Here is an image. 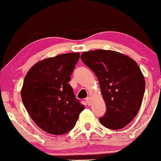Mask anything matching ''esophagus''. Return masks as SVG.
Here are the masks:
<instances>
[{
    "label": "esophagus",
    "instance_id": "obj_1",
    "mask_svg": "<svg viewBox=\"0 0 161 161\" xmlns=\"http://www.w3.org/2000/svg\"><path fill=\"white\" fill-rule=\"evenodd\" d=\"M86 103H87V105H90V104H91V99H90V97L86 98Z\"/></svg>",
    "mask_w": 161,
    "mask_h": 161
}]
</instances>
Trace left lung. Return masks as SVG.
Masks as SVG:
<instances>
[{"mask_svg":"<svg viewBox=\"0 0 161 161\" xmlns=\"http://www.w3.org/2000/svg\"><path fill=\"white\" fill-rule=\"evenodd\" d=\"M80 58L99 80L107 108L100 123L110 130L125 127L137 115L144 96L145 77L136 62L105 50L84 52Z\"/></svg>","mask_w":161,"mask_h":161,"instance_id":"1","label":"left lung"}]
</instances>
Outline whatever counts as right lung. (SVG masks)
Returning a JSON list of instances; mask_svg holds the SVG:
<instances>
[{"label": "right lung", "mask_w": 161, "mask_h": 161, "mask_svg": "<svg viewBox=\"0 0 161 161\" xmlns=\"http://www.w3.org/2000/svg\"><path fill=\"white\" fill-rule=\"evenodd\" d=\"M79 58V53L46 58L32 66L25 77L22 103L33 121L47 133H68L84 109L69 84Z\"/></svg>", "instance_id": "right-lung-1"}]
</instances>
